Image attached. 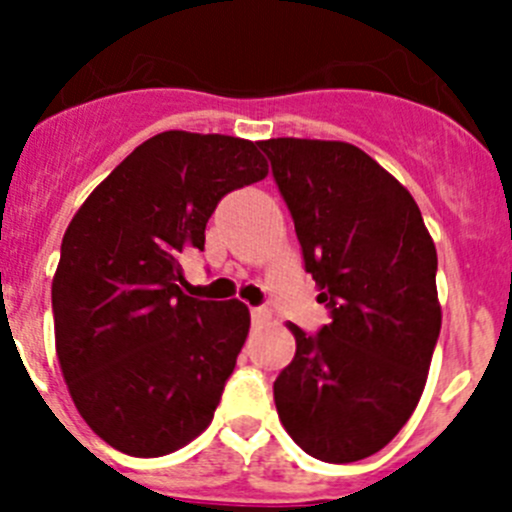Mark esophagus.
<instances>
[{"label": "esophagus", "instance_id": "1", "mask_svg": "<svg viewBox=\"0 0 512 512\" xmlns=\"http://www.w3.org/2000/svg\"><path fill=\"white\" fill-rule=\"evenodd\" d=\"M250 317H252V324H262V322H267L270 312H267L265 307H252L250 309Z\"/></svg>", "mask_w": 512, "mask_h": 512}]
</instances>
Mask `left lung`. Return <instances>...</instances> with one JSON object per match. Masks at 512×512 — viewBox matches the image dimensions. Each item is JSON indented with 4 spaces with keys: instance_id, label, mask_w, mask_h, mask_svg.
<instances>
[{
    "instance_id": "left-lung-1",
    "label": "left lung",
    "mask_w": 512,
    "mask_h": 512,
    "mask_svg": "<svg viewBox=\"0 0 512 512\" xmlns=\"http://www.w3.org/2000/svg\"><path fill=\"white\" fill-rule=\"evenodd\" d=\"M294 220L304 270L329 324L289 332L297 352L275 381L282 426L327 463L374 456L426 386L441 332L438 257L409 190L342 141H260Z\"/></svg>"
}]
</instances>
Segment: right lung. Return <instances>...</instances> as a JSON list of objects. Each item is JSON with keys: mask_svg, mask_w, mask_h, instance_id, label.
Wrapping results in <instances>:
<instances>
[{"mask_svg": "<svg viewBox=\"0 0 512 512\" xmlns=\"http://www.w3.org/2000/svg\"><path fill=\"white\" fill-rule=\"evenodd\" d=\"M265 175L257 143L165 131L66 227L51 285L56 356L79 414L116 451L165 456L213 421L250 312L188 297L180 260L205 250L220 200Z\"/></svg>", "mask_w": 512, "mask_h": 512, "instance_id": "right-lung-1", "label": "right lung"}]
</instances>
